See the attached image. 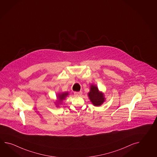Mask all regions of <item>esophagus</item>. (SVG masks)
Segmentation results:
<instances>
[{"label":"esophagus","instance_id":"1","mask_svg":"<svg viewBox=\"0 0 157 157\" xmlns=\"http://www.w3.org/2000/svg\"><path fill=\"white\" fill-rule=\"evenodd\" d=\"M74 94L76 96H81L82 94V92H74Z\"/></svg>","mask_w":157,"mask_h":157}]
</instances>
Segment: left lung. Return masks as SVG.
Listing matches in <instances>:
<instances>
[{
	"label": "left lung",
	"instance_id": "left-lung-1",
	"mask_svg": "<svg viewBox=\"0 0 157 157\" xmlns=\"http://www.w3.org/2000/svg\"><path fill=\"white\" fill-rule=\"evenodd\" d=\"M88 97L90 102L95 106H101L105 101L103 93L99 92L97 86L93 84L90 85Z\"/></svg>",
	"mask_w": 157,
	"mask_h": 157
}]
</instances>
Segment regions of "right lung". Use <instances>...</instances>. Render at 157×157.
Here are the masks:
<instances>
[{
	"mask_svg": "<svg viewBox=\"0 0 157 157\" xmlns=\"http://www.w3.org/2000/svg\"><path fill=\"white\" fill-rule=\"evenodd\" d=\"M67 95H68V92H64V93L58 94V96H57L58 102L56 103V105L57 107L58 106V105H60V104L62 103L63 101L65 99V98L67 97Z\"/></svg>",
	"mask_w": 157,
	"mask_h": 157,
	"instance_id": "obj_1",
	"label": "right lung"
}]
</instances>
